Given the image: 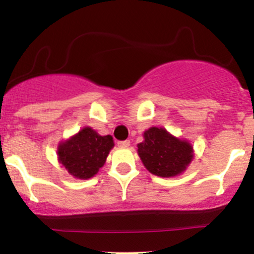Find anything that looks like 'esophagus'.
Returning <instances> with one entry per match:
<instances>
[{
	"label": "esophagus",
	"instance_id": "34e87169",
	"mask_svg": "<svg viewBox=\"0 0 254 254\" xmlns=\"http://www.w3.org/2000/svg\"><path fill=\"white\" fill-rule=\"evenodd\" d=\"M118 146H119V147H122V148H127V147H129V146H130V141H129V140H125V141H119V142H118Z\"/></svg>",
	"mask_w": 254,
	"mask_h": 254
}]
</instances>
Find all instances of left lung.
<instances>
[{"label": "left lung", "instance_id": "obj_1", "mask_svg": "<svg viewBox=\"0 0 254 254\" xmlns=\"http://www.w3.org/2000/svg\"><path fill=\"white\" fill-rule=\"evenodd\" d=\"M137 155L148 172L171 178L187 170L194 150L188 140L173 136L165 127H151L143 132V141L137 143Z\"/></svg>", "mask_w": 254, "mask_h": 254}]
</instances>
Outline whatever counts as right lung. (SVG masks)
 <instances>
[{"label":"right lung","instance_id":"obj_1","mask_svg":"<svg viewBox=\"0 0 254 254\" xmlns=\"http://www.w3.org/2000/svg\"><path fill=\"white\" fill-rule=\"evenodd\" d=\"M114 141L111 135L102 136L84 127L58 146V160L73 178L89 179L103 167Z\"/></svg>","mask_w":254,"mask_h":254}]
</instances>
